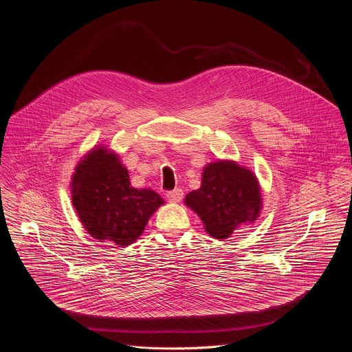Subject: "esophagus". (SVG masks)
I'll use <instances>...</instances> for the list:
<instances>
[{"instance_id":"1","label":"esophagus","mask_w":352,"mask_h":352,"mask_svg":"<svg viewBox=\"0 0 352 352\" xmlns=\"http://www.w3.org/2000/svg\"><path fill=\"white\" fill-rule=\"evenodd\" d=\"M182 196H184L182 189H174V190L167 192V197H168V200H170V202H174V204L179 202V200L182 199Z\"/></svg>"}]
</instances>
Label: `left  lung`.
Listing matches in <instances>:
<instances>
[{
	"label": "left lung",
	"mask_w": 352,
	"mask_h": 352,
	"mask_svg": "<svg viewBox=\"0 0 352 352\" xmlns=\"http://www.w3.org/2000/svg\"><path fill=\"white\" fill-rule=\"evenodd\" d=\"M184 204L217 239L228 238L242 224H254L263 208L255 173L232 160L205 166L200 188L189 192Z\"/></svg>",
	"instance_id": "left-lung-1"
}]
</instances>
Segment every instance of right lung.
<instances>
[{
	"instance_id": "right-lung-1",
	"label": "right lung",
	"mask_w": 352,
	"mask_h": 352,
	"mask_svg": "<svg viewBox=\"0 0 352 352\" xmlns=\"http://www.w3.org/2000/svg\"><path fill=\"white\" fill-rule=\"evenodd\" d=\"M71 179L75 212L87 234L100 242L121 248L133 243L164 205L155 190L133 188L120 156L103 144L78 162Z\"/></svg>"
}]
</instances>
